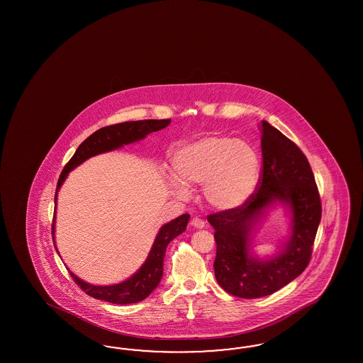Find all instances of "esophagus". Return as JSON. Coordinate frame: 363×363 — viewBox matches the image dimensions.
I'll list each match as a JSON object with an SVG mask.
<instances>
[{"label":"esophagus","instance_id":"34e87169","mask_svg":"<svg viewBox=\"0 0 363 363\" xmlns=\"http://www.w3.org/2000/svg\"><path fill=\"white\" fill-rule=\"evenodd\" d=\"M190 225H191V226H194V228H197V229H202V228H205V222L201 220V218H198V217L190 220Z\"/></svg>","mask_w":363,"mask_h":363}]
</instances>
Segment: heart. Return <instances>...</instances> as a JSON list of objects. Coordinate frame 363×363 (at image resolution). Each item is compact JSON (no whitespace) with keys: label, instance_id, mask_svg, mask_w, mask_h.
I'll list each match as a JSON object with an SVG mask.
<instances>
[{"label":"heart","instance_id":"heart-1","mask_svg":"<svg viewBox=\"0 0 363 363\" xmlns=\"http://www.w3.org/2000/svg\"><path fill=\"white\" fill-rule=\"evenodd\" d=\"M173 170L176 178L169 179V186L177 197H189V186L202 185L205 202L225 211L241 208L252 197L261 161L250 143L211 134L181 147L173 158Z\"/></svg>","mask_w":363,"mask_h":363}]
</instances>
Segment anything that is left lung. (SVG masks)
I'll return each mask as SVG.
<instances>
[{"label":"left lung","mask_w":363,"mask_h":363,"mask_svg":"<svg viewBox=\"0 0 363 363\" xmlns=\"http://www.w3.org/2000/svg\"><path fill=\"white\" fill-rule=\"evenodd\" d=\"M259 129L262 172L257 191L238 209L208 216L216 230V279L231 296L246 299L270 296L303 273L322 216L318 187L306 155L269 122H261ZM275 203L289 206L292 235L278 255L259 260L250 254L251 233Z\"/></svg>","instance_id":"left-lung-1"}]
</instances>
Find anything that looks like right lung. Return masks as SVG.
Listing matches in <instances>:
<instances>
[{"label":"right lung","instance_id":"add662e5","mask_svg":"<svg viewBox=\"0 0 363 363\" xmlns=\"http://www.w3.org/2000/svg\"><path fill=\"white\" fill-rule=\"evenodd\" d=\"M172 120H143V121H128L116 123L101 128L97 132L89 135L88 138L78 146L76 153L66 164L61 176L57 182L55 196V216L52 223V235L55 242V206H57V194L61 185L64 184L69 172L74 167L81 165L90 157L97 154L106 153L116 149H120L123 145L135 143L145 138L150 133L158 132L166 128ZM190 216L182 214L176 220L165 223L155 237L153 246L149 252V255L145 264L140 270L133 274L130 278L121 284L109 286L90 285L88 282L79 279L77 275L70 272L73 281L77 284L88 296L106 301L110 303L117 305H129L143 301L149 297V294L158 286L162 274H164V258H165L166 247L169 242L173 241L181 233L186 230L187 222ZM57 250V246H55ZM58 253V252H57Z\"/></svg>","mask_w":363,"mask_h":363}]
</instances>
